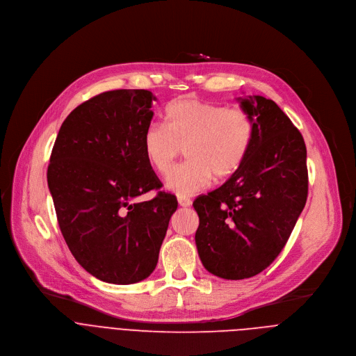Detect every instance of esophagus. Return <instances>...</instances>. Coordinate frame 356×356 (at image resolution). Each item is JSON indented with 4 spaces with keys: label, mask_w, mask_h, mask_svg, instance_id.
<instances>
[{
    "label": "esophagus",
    "mask_w": 356,
    "mask_h": 356,
    "mask_svg": "<svg viewBox=\"0 0 356 356\" xmlns=\"http://www.w3.org/2000/svg\"><path fill=\"white\" fill-rule=\"evenodd\" d=\"M177 201H179V206L180 207H190L191 206V200L188 197L180 195V197H177Z\"/></svg>",
    "instance_id": "34e87169"
}]
</instances>
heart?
I'll use <instances>...</instances> for the list:
<instances>
[{
    "label": "heart",
    "mask_w": 356,
    "mask_h": 356,
    "mask_svg": "<svg viewBox=\"0 0 356 356\" xmlns=\"http://www.w3.org/2000/svg\"><path fill=\"white\" fill-rule=\"evenodd\" d=\"M165 125H149L142 138L149 165L168 175L184 147L187 162L175 169L166 187L179 195H191L234 176L252 146L255 124L242 108L198 99H176L165 108Z\"/></svg>",
    "instance_id": "obj_1"
}]
</instances>
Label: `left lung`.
Listing matches in <instances>:
<instances>
[{
	"label": "left lung",
	"mask_w": 356,
	"mask_h": 356,
	"mask_svg": "<svg viewBox=\"0 0 356 356\" xmlns=\"http://www.w3.org/2000/svg\"><path fill=\"white\" fill-rule=\"evenodd\" d=\"M238 99L255 124L249 154L221 187L193 202L200 218L198 257L210 273L228 280L255 276L277 258L309 193L300 131L275 101Z\"/></svg>",
	"instance_id": "left-lung-1"
}]
</instances>
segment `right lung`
Masks as SVG:
<instances>
[{
	"mask_svg": "<svg viewBox=\"0 0 356 356\" xmlns=\"http://www.w3.org/2000/svg\"><path fill=\"white\" fill-rule=\"evenodd\" d=\"M156 99L147 90L101 92L63 121L47 168L58 222L76 261L94 277L132 284L155 270L172 214L143 154L142 138Z\"/></svg>",
	"mask_w": 356,
	"mask_h": 356,
	"instance_id": "add662e5",
	"label": "right lung"
}]
</instances>
